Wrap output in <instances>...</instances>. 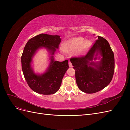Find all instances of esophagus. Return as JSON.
Returning <instances> with one entry per match:
<instances>
[{
    "mask_svg": "<svg viewBox=\"0 0 130 130\" xmlns=\"http://www.w3.org/2000/svg\"><path fill=\"white\" fill-rule=\"evenodd\" d=\"M69 67H73L72 64V63L70 62V61L69 62Z\"/></svg>",
    "mask_w": 130,
    "mask_h": 130,
    "instance_id": "34e87169",
    "label": "esophagus"
}]
</instances>
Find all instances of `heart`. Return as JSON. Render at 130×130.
I'll return each mask as SVG.
<instances>
[{
    "label": "heart",
    "instance_id": "b5f03b06",
    "mask_svg": "<svg viewBox=\"0 0 130 130\" xmlns=\"http://www.w3.org/2000/svg\"><path fill=\"white\" fill-rule=\"evenodd\" d=\"M91 45V42L86 40L81 37L72 38L64 43L62 48L67 52H73L77 49V55H81Z\"/></svg>",
    "mask_w": 130,
    "mask_h": 130
}]
</instances>
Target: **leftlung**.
Masks as SVG:
<instances>
[{"label":"left lung","instance_id":"8db88e82","mask_svg":"<svg viewBox=\"0 0 130 130\" xmlns=\"http://www.w3.org/2000/svg\"><path fill=\"white\" fill-rule=\"evenodd\" d=\"M99 54L101 61L94 62ZM95 57H94V56ZM70 62L75 70L78 88L86 93L99 92L111 82L115 72V56L108 41L98 36L87 54L84 56L72 57Z\"/></svg>","mask_w":130,"mask_h":130}]
</instances>
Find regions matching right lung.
<instances>
[{
	"label": "right lung",
	"mask_w": 130,
	"mask_h": 130,
	"mask_svg": "<svg viewBox=\"0 0 130 130\" xmlns=\"http://www.w3.org/2000/svg\"><path fill=\"white\" fill-rule=\"evenodd\" d=\"M61 41L58 35L41 34L30 39L26 44L21 57L22 68L27 85L34 92L50 95L55 93L60 89L62 78L69 68L68 60L54 61L53 55ZM42 47L48 50L52 56L46 72L37 74L34 73L30 64L34 55L38 49Z\"/></svg>",
	"instance_id": "1"
}]
</instances>
